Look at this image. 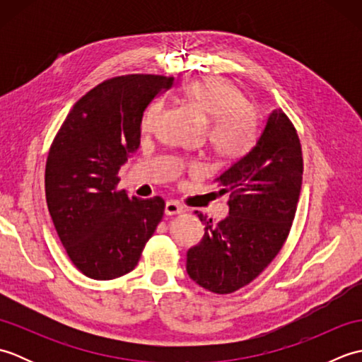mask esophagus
Masks as SVG:
<instances>
[{"mask_svg": "<svg viewBox=\"0 0 362 362\" xmlns=\"http://www.w3.org/2000/svg\"><path fill=\"white\" fill-rule=\"evenodd\" d=\"M183 213V206L175 202V201H168L165 205V214L166 216H174V214H180Z\"/></svg>", "mask_w": 362, "mask_h": 362, "instance_id": "1", "label": "esophagus"}]
</instances>
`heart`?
I'll list each match as a JSON object with an SVG mask.
<instances>
[{
  "instance_id": "1",
  "label": "heart",
  "mask_w": 362,
  "mask_h": 362,
  "mask_svg": "<svg viewBox=\"0 0 362 362\" xmlns=\"http://www.w3.org/2000/svg\"><path fill=\"white\" fill-rule=\"evenodd\" d=\"M183 93L201 110L209 122V141L222 158H238L247 152L257 135V121L245 107L247 99L240 87L222 78H204L188 82ZM153 101L141 118L143 132H151L161 112Z\"/></svg>"
}]
</instances>
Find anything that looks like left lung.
<instances>
[{
	"label": "left lung",
	"mask_w": 362,
	"mask_h": 362,
	"mask_svg": "<svg viewBox=\"0 0 362 362\" xmlns=\"http://www.w3.org/2000/svg\"><path fill=\"white\" fill-rule=\"evenodd\" d=\"M302 175L297 130L281 110H274L252 151L216 179L221 193H230L228 216L213 226L196 211L205 235L187 252L189 279L216 294L257 279L289 235Z\"/></svg>",
	"instance_id": "1"
}]
</instances>
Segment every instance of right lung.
Listing matches in <instances>:
<instances>
[{
    "label": "right lung",
    "mask_w": 362,
    "mask_h": 362,
    "mask_svg": "<svg viewBox=\"0 0 362 362\" xmlns=\"http://www.w3.org/2000/svg\"><path fill=\"white\" fill-rule=\"evenodd\" d=\"M174 78L127 74L99 83L68 113L46 160V204L68 257L93 280L134 271L163 218L165 201L118 191L136 152L146 107Z\"/></svg>",
    "instance_id": "1"
}]
</instances>
